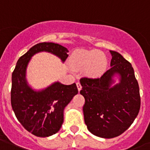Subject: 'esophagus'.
<instances>
[{"label":"esophagus","instance_id":"1","mask_svg":"<svg viewBox=\"0 0 150 150\" xmlns=\"http://www.w3.org/2000/svg\"><path fill=\"white\" fill-rule=\"evenodd\" d=\"M76 85H77L78 90H79V91H80V90L82 89V86H81V84H80V82H78L77 83H76Z\"/></svg>","mask_w":150,"mask_h":150}]
</instances>
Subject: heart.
<instances>
[{
  "mask_svg": "<svg viewBox=\"0 0 150 150\" xmlns=\"http://www.w3.org/2000/svg\"><path fill=\"white\" fill-rule=\"evenodd\" d=\"M71 58L75 68H85L86 73L91 77L101 75L107 67L106 56L97 50H77L72 54Z\"/></svg>",
  "mask_w": 150,
  "mask_h": 150,
  "instance_id": "1",
  "label": "heart"
}]
</instances>
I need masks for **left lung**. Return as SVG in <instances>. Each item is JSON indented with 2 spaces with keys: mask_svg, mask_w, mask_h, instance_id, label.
I'll list each match as a JSON object with an SVG mask.
<instances>
[{
  "mask_svg": "<svg viewBox=\"0 0 150 150\" xmlns=\"http://www.w3.org/2000/svg\"><path fill=\"white\" fill-rule=\"evenodd\" d=\"M110 53V68L101 77L80 79V94L85 98V123L92 134L104 139L125 132L136 118L141 104L139 87L132 64L117 52Z\"/></svg>",
  "mask_w": 150,
  "mask_h": 150,
  "instance_id": "obj_1",
  "label": "left lung"
}]
</instances>
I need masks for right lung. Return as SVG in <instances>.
<instances>
[{
	"label": "right lung",
	"instance_id": "obj_1",
	"mask_svg": "<svg viewBox=\"0 0 150 150\" xmlns=\"http://www.w3.org/2000/svg\"><path fill=\"white\" fill-rule=\"evenodd\" d=\"M48 52L64 62L68 49L54 43L33 46L17 61L11 75V103L15 114L28 132L38 137H48L60 130L64 122V110L79 93L75 83L64 85L55 82L45 89L36 90L26 79V69L32 57Z\"/></svg>",
	"mask_w": 150,
	"mask_h": 150
}]
</instances>
